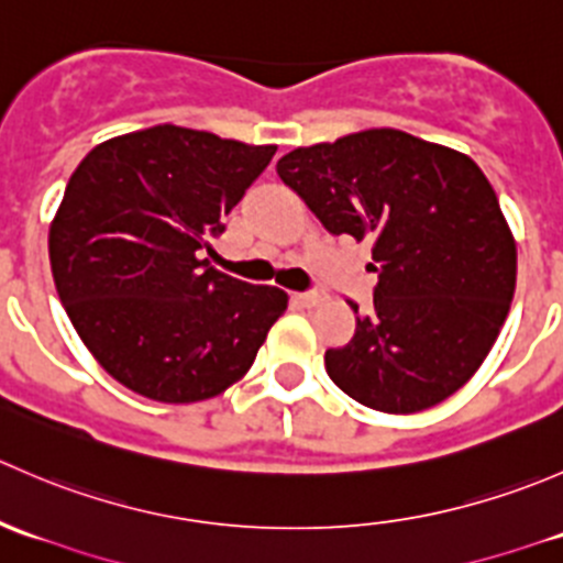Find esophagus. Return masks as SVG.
Segmentation results:
<instances>
[{"instance_id": "34e87169", "label": "esophagus", "mask_w": 563, "mask_h": 563, "mask_svg": "<svg viewBox=\"0 0 563 563\" xmlns=\"http://www.w3.org/2000/svg\"><path fill=\"white\" fill-rule=\"evenodd\" d=\"M297 299L305 305V308H313V305L321 302L323 294L321 291H302V294H297Z\"/></svg>"}]
</instances>
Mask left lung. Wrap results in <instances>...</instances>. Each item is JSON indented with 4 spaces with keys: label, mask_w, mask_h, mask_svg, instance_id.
<instances>
[{
    "label": "left lung",
    "mask_w": 563,
    "mask_h": 563,
    "mask_svg": "<svg viewBox=\"0 0 563 563\" xmlns=\"http://www.w3.org/2000/svg\"><path fill=\"white\" fill-rule=\"evenodd\" d=\"M323 229L373 247V302L354 338L327 349L329 378L356 402L413 413L446 400L490 354L518 277L496 190L468 155L376 128L277 161Z\"/></svg>",
    "instance_id": "8db88e82"
}]
</instances>
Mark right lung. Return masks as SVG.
<instances>
[{
    "instance_id": "right-lung-1",
    "label": "right lung",
    "mask_w": 563,
    "mask_h": 563,
    "mask_svg": "<svg viewBox=\"0 0 563 563\" xmlns=\"http://www.w3.org/2000/svg\"><path fill=\"white\" fill-rule=\"evenodd\" d=\"M277 146L157 124L95 146L48 231L56 294L108 376L157 402L240 382L286 291L198 258Z\"/></svg>"
}]
</instances>
